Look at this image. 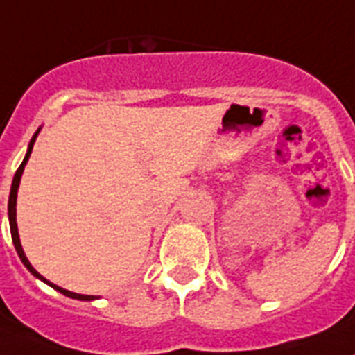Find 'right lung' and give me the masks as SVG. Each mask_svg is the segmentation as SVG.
Segmentation results:
<instances>
[{
  "instance_id": "right-lung-1",
  "label": "right lung",
  "mask_w": 355,
  "mask_h": 355,
  "mask_svg": "<svg viewBox=\"0 0 355 355\" xmlns=\"http://www.w3.org/2000/svg\"><path fill=\"white\" fill-rule=\"evenodd\" d=\"M37 133H40V130L34 133V137L31 139V144H28V150H26V155L25 159H23V162H21V166L17 168L16 175H14V180H12V187H10V196H8V222H10V234H12V242H14V247H16L17 251V256L21 258V261H23V265H25L26 269L31 270L32 274H34L35 278L41 279V282H44L46 285H50L52 288H55L58 293L64 294V296L68 297H73V300H81V302H92V300H97V296H86V294H77V293H70V291H67V288H61L58 287L55 284H52V282H49L46 278H43L37 270L34 269L31 265V261H28V258L25 256V251H23V247H21V242H19V233H17V222H16V202H17V189H19V182H21V175H23V169H25L26 162H28V157H31L32 153V148H34V142H35V137H37Z\"/></svg>"
}]
</instances>
